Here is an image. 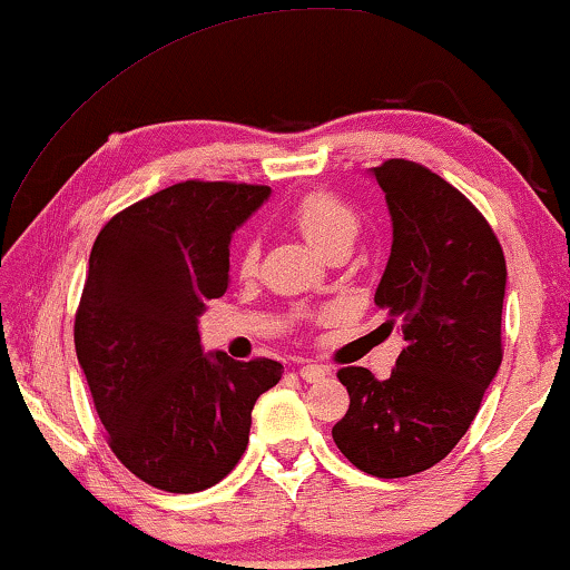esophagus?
I'll use <instances>...</instances> for the list:
<instances>
[{"label": "esophagus", "mask_w": 570, "mask_h": 570, "mask_svg": "<svg viewBox=\"0 0 570 570\" xmlns=\"http://www.w3.org/2000/svg\"><path fill=\"white\" fill-rule=\"evenodd\" d=\"M325 374H327V368L320 364H302L299 366V376L304 382H320V380H325Z\"/></svg>", "instance_id": "esophagus-1"}]
</instances>
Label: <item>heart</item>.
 I'll list each match as a JSON object with an SVG mask.
<instances>
[{"mask_svg":"<svg viewBox=\"0 0 570 570\" xmlns=\"http://www.w3.org/2000/svg\"><path fill=\"white\" fill-rule=\"evenodd\" d=\"M292 216L296 227L302 229V235L307 237L320 253H327L338 243L351 245L358 232V219L356 214L351 212V206L343 204L338 196L327 194V190H312V194L302 196L299 202H296ZM255 263H258V239H250V243L245 245L239 266H243L245 274H250Z\"/></svg>","mask_w":570,"mask_h":570,"instance_id":"obj_1","label":"heart"}]
</instances>
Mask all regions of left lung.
<instances>
[{
    "label": "left lung",
    "instance_id": "left-lung-1",
    "mask_svg": "<svg viewBox=\"0 0 570 570\" xmlns=\"http://www.w3.org/2000/svg\"><path fill=\"white\" fill-rule=\"evenodd\" d=\"M372 175L392 219L374 302L405 348L387 380L341 368L351 405L333 442L366 475L407 478L452 452L499 372L507 258L485 216L429 167L387 159Z\"/></svg>",
    "mask_w": 570,
    "mask_h": 570
}]
</instances>
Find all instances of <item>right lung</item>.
<instances>
[{
  "label": "right lung",
  "mask_w": 570,
  "mask_h": 570,
  "mask_svg": "<svg viewBox=\"0 0 570 570\" xmlns=\"http://www.w3.org/2000/svg\"><path fill=\"white\" fill-rule=\"evenodd\" d=\"M268 186L186 180L118 212L90 253L75 348L114 454L167 493L227 478L274 358L204 354L198 315L227 292L232 232Z\"/></svg>",
  "instance_id": "1"
}]
</instances>
